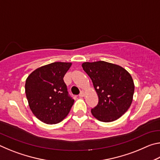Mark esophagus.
<instances>
[{
  "label": "esophagus",
  "mask_w": 160,
  "mask_h": 160,
  "mask_svg": "<svg viewBox=\"0 0 160 160\" xmlns=\"http://www.w3.org/2000/svg\"><path fill=\"white\" fill-rule=\"evenodd\" d=\"M85 96V93H84V92L83 91H81L80 92V94H79V97H84Z\"/></svg>",
  "instance_id": "1"
}]
</instances>
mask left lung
Here are the masks:
<instances>
[{
  "instance_id": "left-lung-1",
  "label": "left lung",
  "mask_w": 160,
  "mask_h": 160,
  "mask_svg": "<svg viewBox=\"0 0 160 160\" xmlns=\"http://www.w3.org/2000/svg\"><path fill=\"white\" fill-rule=\"evenodd\" d=\"M82 68L92 81L99 97L92 115L102 122H112L131 106L134 93L131 75L123 68L106 61L83 63Z\"/></svg>"
}]
</instances>
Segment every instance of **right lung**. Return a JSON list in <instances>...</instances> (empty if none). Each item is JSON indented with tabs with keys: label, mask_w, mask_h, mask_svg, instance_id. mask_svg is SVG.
Returning a JSON list of instances; mask_svg holds the SVG:
<instances>
[{
	"label": "right lung",
	"mask_w": 160,
	"mask_h": 160,
	"mask_svg": "<svg viewBox=\"0 0 160 160\" xmlns=\"http://www.w3.org/2000/svg\"><path fill=\"white\" fill-rule=\"evenodd\" d=\"M71 63L54 62L37 68L27 78L25 93L32 113L42 122L58 123L74 103L63 80Z\"/></svg>",
	"instance_id": "right-lung-1"
}]
</instances>
